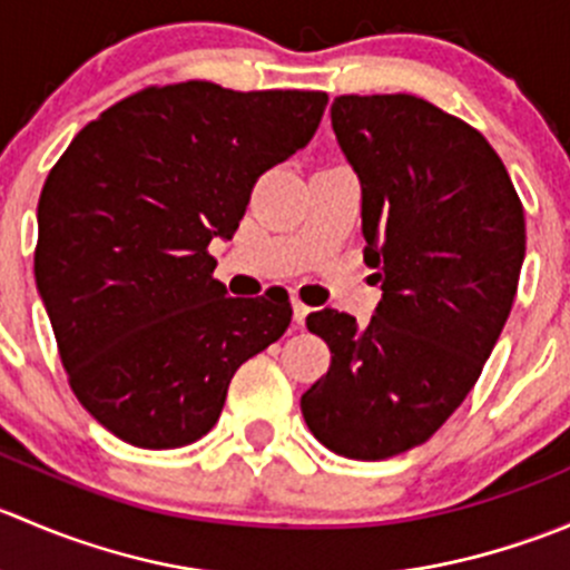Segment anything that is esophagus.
<instances>
[{"instance_id": "obj_1", "label": "esophagus", "mask_w": 570, "mask_h": 570, "mask_svg": "<svg viewBox=\"0 0 570 570\" xmlns=\"http://www.w3.org/2000/svg\"><path fill=\"white\" fill-rule=\"evenodd\" d=\"M308 312H312V308H308V306H303L301 301H292V317H295V325H297V327H303V325H306V317H308Z\"/></svg>"}]
</instances>
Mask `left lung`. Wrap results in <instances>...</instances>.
Instances as JSON below:
<instances>
[{
    "label": "left lung",
    "mask_w": 570,
    "mask_h": 570,
    "mask_svg": "<svg viewBox=\"0 0 570 570\" xmlns=\"http://www.w3.org/2000/svg\"><path fill=\"white\" fill-rule=\"evenodd\" d=\"M331 124L361 184L370 325L322 308L331 370L301 400L320 444L383 461L424 444L465 400L519 286L524 209L485 137L416 96H338Z\"/></svg>",
    "instance_id": "8db88e82"
}]
</instances>
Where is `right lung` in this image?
<instances>
[{"label":"right lung","instance_id":"right-lung-1","mask_svg":"<svg viewBox=\"0 0 570 570\" xmlns=\"http://www.w3.org/2000/svg\"><path fill=\"white\" fill-rule=\"evenodd\" d=\"M327 96L181 82L90 120L38 200L36 284L85 411L120 441L176 450L220 419L234 372L278 342L286 295L228 297L256 178L308 146Z\"/></svg>","mask_w":570,"mask_h":570}]
</instances>
